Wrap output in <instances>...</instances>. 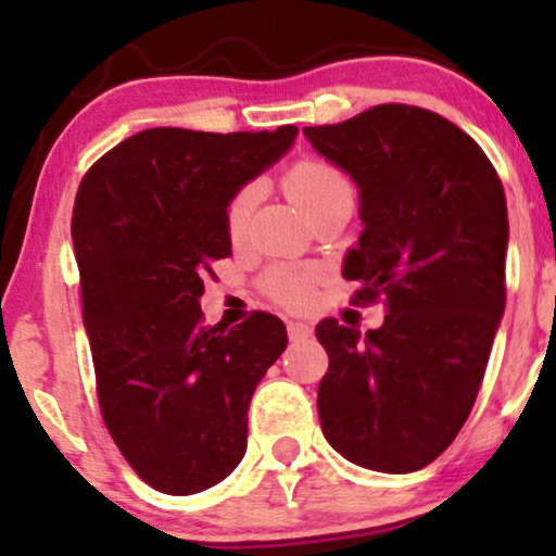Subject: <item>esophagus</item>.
I'll use <instances>...</instances> for the list:
<instances>
[{"label":"esophagus","instance_id":"1","mask_svg":"<svg viewBox=\"0 0 556 556\" xmlns=\"http://www.w3.org/2000/svg\"><path fill=\"white\" fill-rule=\"evenodd\" d=\"M287 334H290V342H300V340H308L314 334V329L303 321H290L287 324Z\"/></svg>","mask_w":556,"mask_h":556}]
</instances>
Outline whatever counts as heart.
I'll list each match as a JSON object with an SVG mask.
<instances>
[{"mask_svg": "<svg viewBox=\"0 0 556 556\" xmlns=\"http://www.w3.org/2000/svg\"><path fill=\"white\" fill-rule=\"evenodd\" d=\"M282 185L287 195L314 219L337 201H353V182L337 164L318 156L298 159L290 169L285 172ZM261 198V182H242L227 201L225 208V229L229 240H240L245 235L248 219L256 208ZM316 271L305 266L277 264L269 266L261 277V290L271 300L282 305H308L314 298Z\"/></svg>", "mask_w": 556, "mask_h": 556, "instance_id": "1", "label": "heart"}]
</instances>
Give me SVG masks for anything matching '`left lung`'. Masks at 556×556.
<instances>
[{"label": "left lung", "instance_id": "left-lung-1", "mask_svg": "<svg viewBox=\"0 0 556 556\" xmlns=\"http://www.w3.org/2000/svg\"><path fill=\"white\" fill-rule=\"evenodd\" d=\"M303 136L358 185L366 227L342 277L363 285L355 303L387 305L366 334L337 318L316 327L324 437L361 468L413 473L460 433L500 329L502 180L468 132L420 106L379 104Z\"/></svg>", "mask_w": 556, "mask_h": 556}]
</instances>
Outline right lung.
Segmentation results:
<instances>
[{
	"label": "right lung",
	"instance_id": "obj_1",
	"mask_svg": "<svg viewBox=\"0 0 556 556\" xmlns=\"http://www.w3.org/2000/svg\"><path fill=\"white\" fill-rule=\"evenodd\" d=\"M295 136V125L227 136L151 127L80 180L73 245L101 418L164 494H195L238 468L248 405L287 348L277 316L206 327L198 298L214 261L232 256L227 201Z\"/></svg>",
	"mask_w": 556,
	"mask_h": 556
}]
</instances>
